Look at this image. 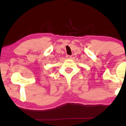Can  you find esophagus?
I'll return each mask as SVG.
<instances>
[{
  "instance_id": "1",
  "label": "esophagus",
  "mask_w": 126,
  "mask_h": 126,
  "mask_svg": "<svg viewBox=\"0 0 126 126\" xmlns=\"http://www.w3.org/2000/svg\"><path fill=\"white\" fill-rule=\"evenodd\" d=\"M66 58L67 59H71L72 58V56H69V55H67V56H66Z\"/></svg>"
}]
</instances>
